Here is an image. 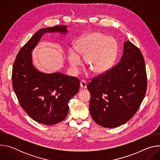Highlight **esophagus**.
I'll return each mask as SVG.
<instances>
[{
    "instance_id": "34e87169",
    "label": "esophagus",
    "mask_w": 160,
    "mask_h": 160,
    "mask_svg": "<svg viewBox=\"0 0 160 160\" xmlns=\"http://www.w3.org/2000/svg\"><path fill=\"white\" fill-rule=\"evenodd\" d=\"M80 87L82 88H87V83L85 80H82L80 82Z\"/></svg>"
}]
</instances>
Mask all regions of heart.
Here are the masks:
<instances>
[{"mask_svg":"<svg viewBox=\"0 0 160 160\" xmlns=\"http://www.w3.org/2000/svg\"><path fill=\"white\" fill-rule=\"evenodd\" d=\"M117 52L118 44L115 38L95 32L83 35L75 42V49L69 50L68 60L75 69L80 64L79 56H84L88 69L94 74L101 75L111 69Z\"/></svg>","mask_w":160,"mask_h":160,"instance_id":"1","label":"heart"}]
</instances>
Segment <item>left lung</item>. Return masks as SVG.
I'll return each mask as SVG.
<instances>
[{
	"instance_id": "left-lung-1",
	"label": "left lung",
	"mask_w": 160,
	"mask_h": 160,
	"mask_svg": "<svg viewBox=\"0 0 160 160\" xmlns=\"http://www.w3.org/2000/svg\"><path fill=\"white\" fill-rule=\"evenodd\" d=\"M90 112L94 122L115 128L130 120L138 111L147 89L143 56L130 41L124 42L120 61L87 85Z\"/></svg>"
}]
</instances>
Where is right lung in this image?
Returning <instances> with one entry per match:
<instances>
[{
  "label": "right lung",
  "mask_w": 160,
  "mask_h": 160,
  "mask_svg": "<svg viewBox=\"0 0 160 160\" xmlns=\"http://www.w3.org/2000/svg\"><path fill=\"white\" fill-rule=\"evenodd\" d=\"M67 27L58 25L39 30L21 48L13 64L12 87L20 106L30 118L43 125H54L65 119L68 102L78 92L80 81L61 73L39 72L32 64V52L43 35L66 33Z\"/></svg>",
  "instance_id": "right-lung-1"
}]
</instances>
